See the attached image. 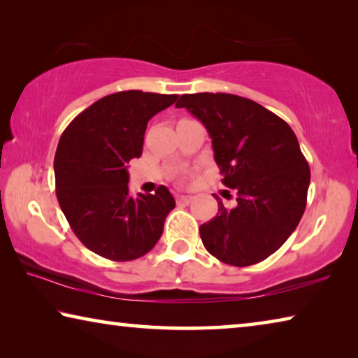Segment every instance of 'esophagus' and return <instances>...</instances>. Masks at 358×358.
<instances>
[{
    "instance_id": "34e87169",
    "label": "esophagus",
    "mask_w": 358,
    "mask_h": 358,
    "mask_svg": "<svg viewBox=\"0 0 358 358\" xmlns=\"http://www.w3.org/2000/svg\"><path fill=\"white\" fill-rule=\"evenodd\" d=\"M192 201V196H187V194H178L177 196V203L178 205H187Z\"/></svg>"
}]
</instances>
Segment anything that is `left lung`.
Instances as JSON below:
<instances>
[{
    "label": "left lung",
    "instance_id": "left-lung-1",
    "mask_svg": "<svg viewBox=\"0 0 358 358\" xmlns=\"http://www.w3.org/2000/svg\"><path fill=\"white\" fill-rule=\"evenodd\" d=\"M175 107L202 121L221 183L237 192L232 208L216 197L217 215L199 229L203 246L229 265L262 262L284 245L306 208L311 172L296 136L278 115L237 94H183Z\"/></svg>",
    "mask_w": 358,
    "mask_h": 358
}]
</instances>
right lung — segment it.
Returning <instances> with one entry per match:
<instances>
[{
    "label": "right lung",
    "mask_w": 358,
    "mask_h": 358,
    "mask_svg": "<svg viewBox=\"0 0 358 358\" xmlns=\"http://www.w3.org/2000/svg\"><path fill=\"white\" fill-rule=\"evenodd\" d=\"M177 94L138 90L104 96L71 121L55 153L57 197L72 232L101 257L128 262L151 251L161 238L172 194L132 196L128 162L141 157L148 121L177 101Z\"/></svg>",
    "instance_id": "right-lung-1"
}]
</instances>
